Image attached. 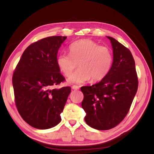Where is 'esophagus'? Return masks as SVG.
Returning <instances> with one entry per match:
<instances>
[{
  "label": "esophagus",
  "instance_id": "esophagus-1",
  "mask_svg": "<svg viewBox=\"0 0 154 154\" xmlns=\"http://www.w3.org/2000/svg\"><path fill=\"white\" fill-rule=\"evenodd\" d=\"M72 89L74 90H77L79 89V88L78 87V86H77V85H72Z\"/></svg>",
  "mask_w": 154,
  "mask_h": 154
}]
</instances>
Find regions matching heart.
<instances>
[{
	"label": "heart",
	"instance_id": "b5f03b06",
	"mask_svg": "<svg viewBox=\"0 0 154 154\" xmlns=\"http://www.w3.org/2000/svg\"><path fill=\"white\" fill-rule=\"evenodd\" d=\"M69 50L70 54L61 53L57 56V64L66 77L71 76L78 63L79 69L69 78V83L79 85L91 79L98 82L110 71L113 58L107 47L90 39H81L72 43Z\"/></svg>",
	"mask_w": 154,
	"mask_h": 154
}]
</instances>
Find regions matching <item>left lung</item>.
I'll return each mask as SVG.
<instances>
[{
  "mask_svg": "<svg viewBox=\"0 0 154 154\" xmlns=\"http://www.w3.org/2000/svg\"><path fill=\"white\" fill-rule=\"evenodd\" d=\"M113 49V64L108 75L91 86H83L82 106L85 121L93 128H113L129 111L138 89L135 62L128 49L114 38L106 36Z\"/></svg>",
  "mask_w": 154,
  "mask_h": 154,
  "instance_id": "left-lung-1",
  "label": "left lung"
}]
</instances>
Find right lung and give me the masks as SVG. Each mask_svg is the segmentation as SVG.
<instances>
[{
    "label": "right lung",
    "mask_w": 154,
    "mask_h": 154,
    "mask_svg": "<svg viewBox=\"0 0 154 154\" xmlns=\"http://www.w3.org/2000/svg\"><path fill=\"white\" fill-rule=\"evenodd\" d=\"M66 36H52L25 49L13 75L15 101L21 117L35 128H51L61 121L71 87L56 89L64 82L57 54Z\"/></svg>",
    "instance_id": "right-lung-1"
}]
</instances>
